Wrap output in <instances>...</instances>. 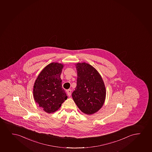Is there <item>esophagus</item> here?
Masks as SVG:
<instances>
[{
	"label": "esophagus",
	"mask_w": 152,
	"mask_h": 152,
	"mask_svg": "<svg viewBox=\"0 0 152 152\" xmlns=\"http://www.w3.org/2000/svg\"><path fill=\"white\" fill-rule=\"evenodd\" d=\"M67 93L68 96H70L71 94V89H68L67 91Z\"/></svg>",
	"instance_id": "34e87169"
}]
</instances>
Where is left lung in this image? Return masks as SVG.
Returning a JSON list of instances; mask_svg holds the SVG:
<instances>
[{"label":"left lung","instance_id":"8db88e82","mask_svg":"<svg viewBox=\"0 0 152 152\" xmlns=\"http://www.w3.org/2000/svg\"><path fill=\"white\" fill-rule=\"evenodd\" d=\"M77 87L72 96L77 106L87 115H92L102 107L105 100L106 88L96 69L86 63H77Z\"/></svg>","mask_w":152,"mask_h":152}]
</instances>
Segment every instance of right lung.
<instances>
[{
	"label": "right lung",
	"mask_w": 152,
	"mask_h": 152,
	"mask_svg": "<svg viewBox=\"0 0 152 152\" xmlns=\"http://www.w3.org/2000/svg\"><path fill=\"white\" fill-rule=\"evenodd\" d=\"M64 66L52 63L39 74L33 86V96L39 106L47 113L58 110L67 99L62 88L61 75Z\"/></svg>",
	"instance_id": "add662e5"
}]
</instances>
